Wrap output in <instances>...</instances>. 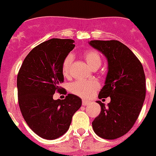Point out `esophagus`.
<instances>
[{
  "label": "esophagus",
  "instance_id": "1",
  "mask_svg": "<svg viewBox=\"0 0 156 156\" xmlns=\"http://www.w3.org/2000/svg\"><path fill=\"white\" fill-rule=\"evenodd\" d=\"M90 104V101H88V100H83V105H84V106H87V105H89V104Z\"/></svg>",
  "mask_w": 156,
  "mask_h": 156
}]
</instances>
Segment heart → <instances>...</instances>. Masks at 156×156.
<instances>
[{"mask_svg":"<svg viewBox=\"0 0 156 156\" xmlns=\"http://www.w3.org/2000/svg\"><path fill=\"white\" fill-rule=\"evenodd\" d=\"M83 57L90 69L99 68L101 66V56L95 50H88L83 53ZM73 62V56L69 54L65 57L61 65L64 76H69ZM99 83L95 81H76L69 85V90L72 94L83 98H88L99 88Z\"/></svg>","mask_w":156,"mask_h":156,"instance_id":"obj_1","label":"heart"}]
</instances>
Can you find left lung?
Listing matches in <instances>:
<instances>
[{
    "label": "left lung",
    "instance_id": "1",
    "mask_svg": "<svg viewBox=\"0 0 156 156\" xmlns=\"http://www.w3.org/2000/svg\"><path fill=\"white\" fill-rule=\"evenodd\" d=\"M89 44L108 59V72L99 98H111L108 106L97 101L101 112L93 121V129L100 138L116 139L130 130L143 108L146 96L143 65L118 40H91Z\"/></svg>",
    "mask_w": 156,
    "mask_h": 156
}]
</instances>
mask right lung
Instances as JSON below:
<instances>
[{
	"label": "right lung",
	"mask_w": 156,
	"mask_h": 156,
	"mask_svg": "<svg viewBox=\"0 0 156 156\" xmlns=\"http://www.w3.org/2000/svg\"><path fill=\"white\" fill-rule=\"evenodd\" d=\"M73 40L51 39L35 47L26 56L17 77L18 104L23 118L37 135L48 140L69 129L82 100L68 94L53 100L64 82L61 65L75 45Z\"/></svg>",
	"instance_id": "1"
}]
</instances>
